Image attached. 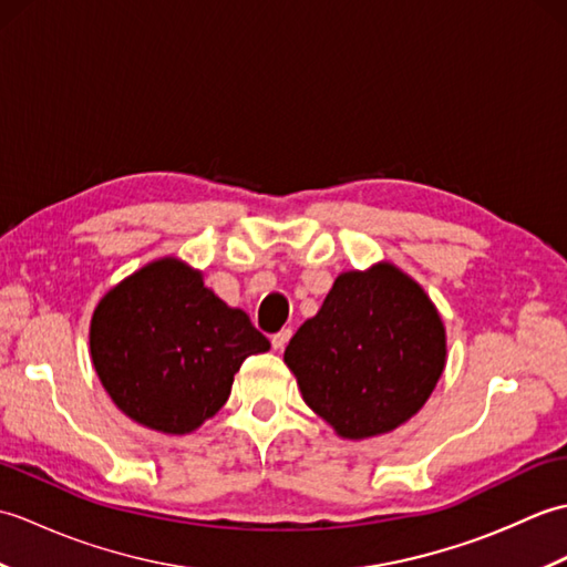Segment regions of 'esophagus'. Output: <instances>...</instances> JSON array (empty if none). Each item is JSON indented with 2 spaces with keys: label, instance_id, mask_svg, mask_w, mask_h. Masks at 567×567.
Instances as JSON below:
<instances>
[{
  "label": "esophagus",
  "instance_id": "obj_1",
  "mask_svg": "<svg viewBox=\"0 0 567 567\" xmlns=\"http://www.w3.org/2000/svg\"><path fill=\"white\" fill-rule=\"evenodd\" d=\"M290 336H292V329H282V331H277L275 336H272V348L275 351H282V348L287 346V341H290Z\"/></svg>",
  "mask_w": 567,
  "mask_h": 567
}]
</instances>
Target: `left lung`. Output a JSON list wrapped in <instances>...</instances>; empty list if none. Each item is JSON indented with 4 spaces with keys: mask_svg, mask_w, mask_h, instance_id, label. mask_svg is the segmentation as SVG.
I'll return each instance as SVG.
<instances>
[{
    "mask_svg": "<svg viewBox=\"0 0 567 567\" xmlns=\"http://www.w3.org/2000/svg\"><path fill=\"white\" fill-rule=\"evenodd\" d=\"M305 402L343 439L390 433L426 404L445 368V329L392 262L336 277L285 348Z\"/></svg>",
    "mask_w": 567,
    "mask_h": 567,
    "instance_id": "left-lung-1",
    "label": "left lung"
}]
</instances>
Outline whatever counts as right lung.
Wrapping results in <instances>:
<instances>
[{
    "instance_id": "right-lung-1",
    "label": "right lung",
    "mask_w": 567,
    "mask_h": 567,
    "mask_svg": "<svg viewBox=\"0 0 567 567\" xmlns=\"http://www.w3.org/2000/svg\"><path fill=\"white\" fill-rule=\"evenodd\" d=\"M270 341L226 307L202 272L161 258L102 297L90 323L94 370L136 424L183 436L214 416L248 355Z\"/></svg>"
}]
</instances>
